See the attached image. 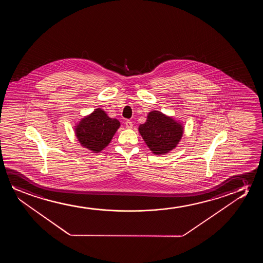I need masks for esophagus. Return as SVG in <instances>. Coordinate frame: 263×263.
<instances>
[{
	"label": "esophagus",
	"instance_id": "34e87169",
	"mask_svg": "<svg viewBox=\"0 0 263 263\" xmlns=\"http://www.w3.org/2000/svg\"><path fill=\"white\" fill-rule=\"evenodd\" d=\"M126 127L128 129H131L133 127V122L130 121V120H126Z\"/></svg>",
	"mask_w": 263,
	"mask_h": 263
}]
</instances>
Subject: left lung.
Returning <instances> with one entry per match:
<instances>
[{"label":"left lung","mask_w":263,"mask_h":263,"mask_svg":"<svg viewBox=\"0 0 263 263\" xmlns=\"http://www.w3.org/2000/svg\"><path fill=\"white\" fill-rule=\"evenodd\" d=\"M138 130L146 145L156 155L173 150L183 135L181 123L158 110L149 112L146 122L141 124Z\"/></svg>","instance_id":"8db88e82"}]
</instances>
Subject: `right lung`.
I'll use <instances>...</instances> for the list:
<instances>
[{"instance_id":"right-lung-1","label":"right lung","mask_w":263,"mask_h":263,"mask_svg":"<svg viewBox=\"0 0 263 263\" xmlns=\"http://www.w3.org/2000/svg\"><path fill=\"white\" fill-rule=\"evenodd\" d=\"M120 122L109 118L101 108H96L91 114L81 119L74 131L80 144L88 150L99 153L108 145Z\"/></svg>"}]
</instances>
